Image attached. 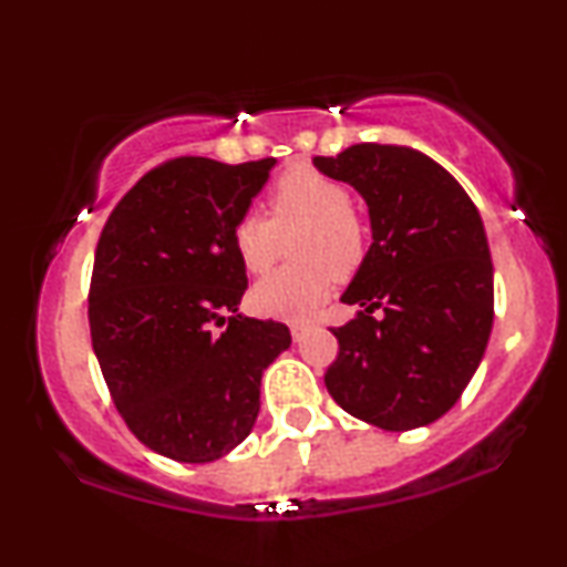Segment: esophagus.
<instances>
[{"instance_id":"obj_1","label":"esophagus","mask_w":567,"mask_h":567,"mask_svg":"<svg viewBox=\"0 0 567 567\" xmlns=\"http://www.w3.org/2000/svg\"><path fill=\"white\" fill-rule=\"evenodd\" d=\"M306 330H309V324H306V322H290L292 341H301V338L306 336Z\"/></svg>"}]
</instances>
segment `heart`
Wrapping results in <instances>:
<instances>
[{"label":"heart","instance_id":"heart-1","mask_svg":"<svg viewBox=\"0 0 567 567\" xmlns=\"http://www.w3.org/2000/svg\"><path fill=\"white\" fill-rule=\"evenodd\" d=\"M349 188L315 167H290L269 192V218L245 213L231 245L250 275H264L290 243L292 266L264 277L250 290L252 311L277 320H306L320 309L336 279H349L365 261V224L349 205Z\"/></svg>","mask_w":567,"mask_h":567}]
</instances>
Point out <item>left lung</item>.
<instances>
[{
	"instance_id": "left-lung-1",
	"label": "left lung",
	"mask_w": 567,
	"mask_h": 567,
	"mask_svg": "<svg viewBox=\"0 0 567 567\" xmlns=\"http://www.w3.org/2000/svg\"><path fill=\"white\" fill-rule=\"evenodd\" d=\"M317 171L368 202L373 245L343 303L324 386L354 419L408 432L447 413L483 360L493 328V264L483 220L445 167L408 146L357 143ZM375 310L381 318H373Z\"/></svg>"
}]
</instances>
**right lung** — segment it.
<instances>
[{
	"instance_id": "right-lung-1",
	"label": "right lung",
	"mask_w": 567,
	"mask_h": 567,
	"mask_svg": "<svg viewBox=\"0 0 567 567\" xmlns=\"http://www.w3.org/2000/svg\"><path fill=\"white\" fill-rule=\"evenodd\" d=\"M271 165L162 162L97 239L87 292L97 365L130 432L181 464L216 461L250 434L264 370L290 347L288 324L237 315L247 275L231 229Z\"/></svg>"
}]
</instances>
